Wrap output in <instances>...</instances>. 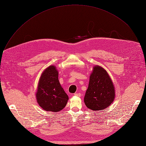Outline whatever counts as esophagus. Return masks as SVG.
Here are the masks:
<instances>
[{
    "mask_svg": "<svg viewBox=\"0 0 146 146\" xmlns=\"http://www.w3.org/2000/svg\"><path fill=\"white\" fill-rule=\"evenodd\" d=\"M74 96H76L80 97V96H81V94H80V93H75V94H74Z\"/></svg>",
    "mask_w": 146,
    "mask_h": 146,
    "instance_id": "34e87169",
    "label": "esophagus"
}]
</instances>
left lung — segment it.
Instances as JSON below:
<instances>
[{"instance_id":"left-lung-1","label":"left lung","mask_w":146,"mask_h":146,"mask_svg":"<svg viewBox=\"0 0 146 146\" xmlns=\"http://www.w3.org/2000/svg\"><path fill=\"white\" fill-rule=\"evenodd\" d=\"M114 98V86L108 73L100 66L94 67L84 98L86 106L93 111L104 110L112 104Z\"/></svg>"}]
</instances>
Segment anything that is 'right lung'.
I'll use <instances>...</instances> for the list:
<instances>
[{
	"mask_svg": "<svg viewBox=\"0 0 146 146\" xmlns=\"http://www.w3.org/2000/svg\"><path fill=\"white\" fill-rule=\"evenodd\" d=\"M58 73L54 66H49L42 73L38 86L36 100L45 111L58 112L67 104L68 97L60 85Z\"/></svg>",
	"mask_w": 146,
	"mask_h": 146,
	"instance_id": "right-lung-1",
	"label": "right lung"
}]
</instances>
